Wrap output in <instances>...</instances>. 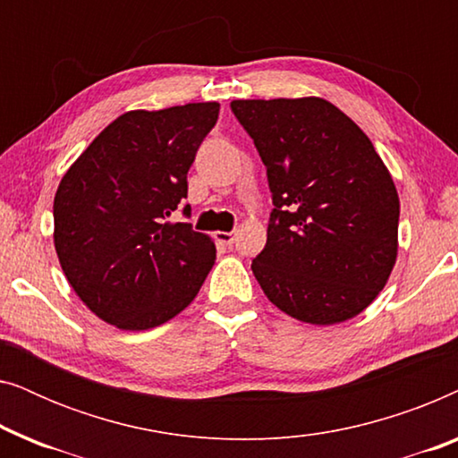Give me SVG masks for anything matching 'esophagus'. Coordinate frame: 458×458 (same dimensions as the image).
<instances>
[{"mask_svg": "<svg viewBox=\"0 0 458 458\" xmlns=\"http://www.w3.org/2000/svg\"><path fill=\"white\" fill-rule=\"evenodd\" d=\"M233 240H235L233 231H218V233H216V242L223 243V246H231Z\"/></svg>", "mask_w": 458, "mask_h": 458, "instance_id": "esophagus-1", "label": "esophagus"}]
</instances>
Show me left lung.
<instances>
[{
  "mask_svg": "<svg viewBox=\"0 0 458 458\" xmlns=\"http://www.w3.org/2000/svg\"><path fill=\"white\" fill-rule=\"evenodd\" d=\"M231 110L273 193L267 246L252 260L265 296L310 325L360 315L398 256V191L371 140L315 96L233 99Z\"/></svg>",
  "mask_w": 458,
  "mask_h": 458,
  "instance_id": "1",
  "label": "left lung"
}]
</instances>
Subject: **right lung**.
<instances>
[{"mask_svg":"<svg viewBox=\"0 0 458 458\" xmlns=\"http://www.w3.org/2000/svg\"><path fill=\"white\" fill-rule=\"evenodd\" d=\"M216 102L131 110L112 121L62 177L54 246L74 293L102 321L143 331L193 302L215 242L166 221L187 198V171L216 124ZM190 215V206H185Z\"/></svg>","mask_w":458,"mask_h":458,"instance_id":"1","label":"right lung"}]
</instances>
